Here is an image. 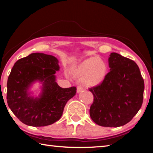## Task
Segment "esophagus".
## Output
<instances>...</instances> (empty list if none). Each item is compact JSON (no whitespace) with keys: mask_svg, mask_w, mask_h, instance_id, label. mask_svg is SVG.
Returning <instances> with one entry per match:
<instances>
[{"mask_svg":"<svg viewBox=\"0 0 153 153\" xmlns=\"http://www.w3.org/2000/svg\"><path fill=\"white\" fill-rule=\"evenodd\" d=\"M82 90H83V88L81 86H77V93L81 92Z\"/></svg>","mask_w":153,"mask_h":153,"instance_id":"esophagus-1","label":"esophagus"}]
</instances>
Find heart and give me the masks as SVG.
<instances>
[{
	"label": "heart",
	"mask_w": 153,
	"mask_h": 153,
	"mask_svg": "<svg viewBox=\"0 0 153 153\" xmlns=\"http://www.w3.org/2000/svg\"><path fill=\"white\" fill-rule=\"evenodd\" d=\"M74 76L78 77L85 86H97L104 81L108 73L107 65L98 57L92 56L82 61L73 69Z\"/></svg>",
	"instance_id": "1"
}]
</instances>
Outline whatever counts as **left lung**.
Listing matches in <instances>:
<instances>
[{
  "instance_id": "1",
  "label": "left lung",
  "mask_w": 153,
  "mask_h": 153,
  "mask_svg": "<svg viewBox=\"0 0 153 153\" xmlns=\"http://www.w3.org/2000/svg\"><path fill=\"white\" fill-rule=\"evenodd\" d=\"M110 71L101 84L90 88L94 96L90 115L103 127H120L129 122L143 102L144 82L134 61L116 53L108 57Z\"/></svg>"
}]
</instances>
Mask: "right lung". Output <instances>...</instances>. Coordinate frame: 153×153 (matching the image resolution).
I'll list each match as a JSON object with an SVG mask.
<instances>
[{"mask_svg":"<svg viewBox=\"0 0 153 153\" xmlns=\"http://www.w3.org/2000/svg\"><path fill=\"white\" fill-rule=\"evenodd\" d=\"M58 59L44 53H32L20 59L13 67L7 80V100L14 115L25 125L41 127L61 118L67 102L76 93L75 86L62 88L55 74L59 70ZM43 83L39 97L29 96L33 82Z\"/></svg>","mask_w":153,"mask_h":153,"instance_id":"obj_1","label":"right lung"}]
</instances>
